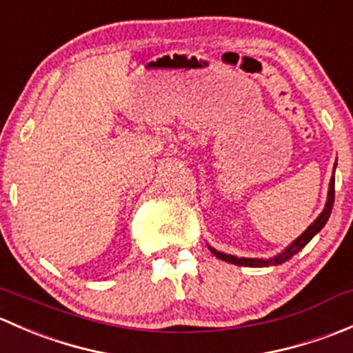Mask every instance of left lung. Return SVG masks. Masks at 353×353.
I'll return each instance as SVG.
<instances>
[{
	"label": "left lung",
	"mask_w": 353,
	"mask_h": 353,
	"mask_svg": "<svg viewBox=\"0 0 353 353\" xmlns=\"http://www.w3.org/2000/svg\"><path fill=\"white\" fill-rule=\"evenodd\" d=\"M334 169H336V163H334V167H333V177L330 179L328 198H326V205H325V208H323V212L319 213L318 219H316L314 222H312L311 225H309L307 229H305L304 232L297 237V239L292 241V243L288 244L282 252H279V254L273 256V258L263 259V258H237V256H234V254H227V252L216 251V249L212 248V245H208V249L213 252V256H216L219 259H223V261L232 263V265H237V266L265 268V266H276V265H282V263L288 261L292 256L297 254V252L301 251V249L304 248V245L307 244L309 241H311L312 237H314L316 234H318L319 230L326 225V222H328V219L331 215V208H333V203H334Z\"/></svg>",
	"instance_id": "1"
}]
</instances>
